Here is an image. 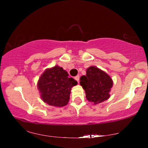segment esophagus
<instances>
[{
  "instance_id": "obj_1",
  "label": "esophagus",
  "mask_w": 148,
  "mask_h": 148,
  "mask_svg": "<svg viewBox=\"0 0 148 148\" xmlns=\"http://www.w3.org/2000/svg\"><path fill=\"white\" fill-rule=\"evenodd\" d=\"M75 79L77 82H79V76L77 75L76 77H75Z\"/></svg>"
}]
</instances>
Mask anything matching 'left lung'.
I'll list each match as a JSON object with an SVG mask.
<instances>
[{
	"label": "left lung",
	"instance_id": "8db88e82",
	"mask_svg": "<svg viewBox=\"0 0 148 148\" xmlns=\"http://www.w3.org/2000/svg\"><path fill=\"white\" fill-rule=\"evenodd\" d=\"M110 77L103 71L94 66H90L86 75L80 78V85L86 92V98L94 104H99L110 98V89L112 87Z\"/></svg>",
	"mask_w": 148,
	"mask_h": 148
}]
</instances>
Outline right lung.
<instances>
[{
	"instance_id": "1",
	"label": "right lung",
	"mask_w": 148,
	"mask_h": 148,
	"mask_svg": "<svg viewBox=\"0 0 148 148\" xmlns=\"http://www.w3.org/2000/svg\"><path fill=\"white\" fill-rule=\"evenodd\" d=\"M77 84V81L69 77L65 70L55 66L43 73L38 81V88L44 102L61 107L67 104L71 88Z\"/></svg>"
}]
</instances>
